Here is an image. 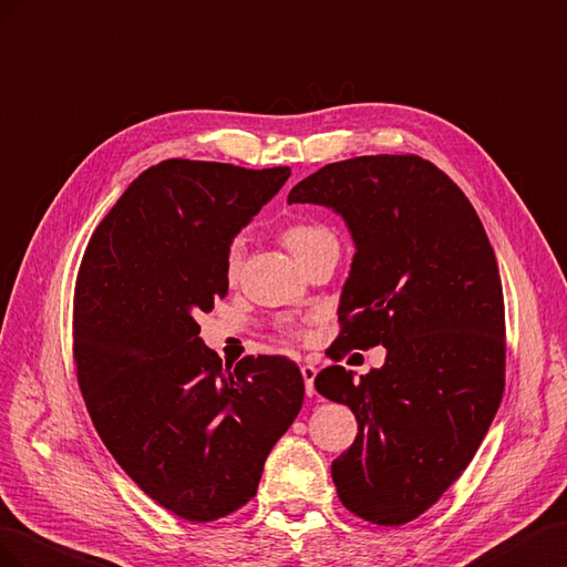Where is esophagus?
Listing matches in <instances>:
<instances>
[{"label": "esophagus", "instance_id": "esophagus-1", "mask_svg": "<svg viewBox=\"0 0 567 567\" xmlns=\"http://www.w3.org/2000/svg\"><path fill=\"white\" fill-rule=\"evenodd\" d=\"M316 373H318V370H316L313 365H301V375H303V384H306V394H309V396H313V394H316V386H313Z\"/></svg>", "mask_w": 567, "mask_h": 567}]
</instances>
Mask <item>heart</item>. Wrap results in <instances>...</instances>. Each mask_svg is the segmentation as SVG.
<instances>
[{
  "label": "heart",
  "mask_w": 567,
  "mask_h": 567,
  "mask_svg": "<svg viewBox=\"0 0 567 567\" xmlns=\"http://www.w3.org/2000/svg\"><path fill=\"white\" fill-rule=\"evenodd\" d=\"M330 237H332V233L320 223H292V225H287V228H285V245L297 258L306 249H311L313 245H318V241L330 239ZM241 258H245V239L235 237L230 241L228 254H225V272H228V278H235V275L239 272ZM287 332L295 334V337L303 334L299 328H287Z\"/></svg>",
  "instance_id": "obj_1"
}]
</instances>
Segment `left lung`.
Returning <instances> with one entry per match:
<instances>
[{
	"label": "left lung",
	"mask_w": 567,
	"mask_h": 567,
	"mask_svg": "<svg viewBox=\"0 0 567 567\" xmlns=\"http://www.w3.org/2000/svg\"><path fill=\"white\" fill-rule=\"evenodd\" d=\"M287 204L332 208L355 245L328 353L386 349L361 380L342 365L316 378L359 423L332 461L339 501L368 523H411L473 461L504 394V292L489 237L461 187L413 154L328 164Z\"/></svg>",
	"instance_id": "1"
}]
</instances>
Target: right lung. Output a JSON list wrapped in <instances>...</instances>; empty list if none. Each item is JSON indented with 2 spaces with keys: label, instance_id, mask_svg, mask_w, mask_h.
Wrapping results in <instances>:
<instances>
[{
  "label": "right lung",
  "instance_id": "right-lung-1",
  "mask_svg": "<svg viewBox=\"0 0 567 567\" xmlns=\"http://www.w3.org/2000/svg\"><path fill=\"white\" fill-rule=\"evenodd\" d=\"M287 177V166L161 161L123 192L80 264L73 355L92 423L137 487L189 523L247 504L303 403L292 361L223 365L197 322L228 295L230 241Z\"/></svg>",
  "mask_w": 567,
  "mask_h": 567
}]
</instances>
